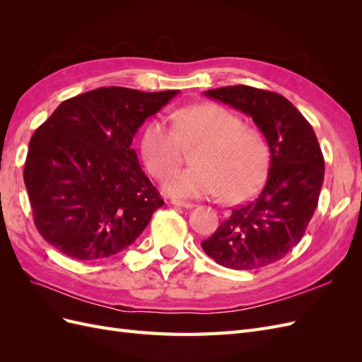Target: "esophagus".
Segmentation results:
<instances>
[{"instance_id": "esophagus-1", "label": "esophagus", "mask_w": 362, "mask_h": 362, "mask_svg": "<svg viewBox=\"0 0 362 362\" xmlns=\"http://www.w3.org/2000/svg\"><path fill=\"white\" fill-rule=\"evenodd\" d=\"M170 204L175 206H182V208H193L194 206L192 202H182V201H175V199H172Z\"/></svg>"}]
</instances>
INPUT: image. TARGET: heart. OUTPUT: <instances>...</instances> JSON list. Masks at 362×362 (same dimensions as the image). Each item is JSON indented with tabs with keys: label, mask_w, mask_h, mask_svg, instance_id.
Listing matches in <instances>:
<instances>
[{
	"label": "heart",
	"mask_w": 362,
	"mask_h": 362,
	"mask_svg": "<svg viewBox=\"0 0 362 362\" xmlns=\"http://www.w3.org/2000/svg\"><path fill=\"white\" fill-rule=\"evenodd\" d=\"M170 119L172 125L151 119L140 140L141 157L156 178L176 168L185 148H197L194 168L173 171L164 181L169 196L194 199L221 192V198L237 201L258 187L269 164L267 141L258 129L214 103L182 107Z\"/></svg>",
	"instance_id": "obj_1"
}]
</instances>
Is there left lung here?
Returning a JSON list of instances; mask_svg holds the SVG:
<instances>
[{
	"label": "left lung",
	"instance_id": "8db88e82",
	"mask_svg": "<svg viewBox=\"0 0 362 362\" xmlns=\"http://www.w3.org/2000/svg\"><path fill=\"white\" fill-rule=\"evenodd\" d=\"M250 116L270 148V168L259 193L233 211L201 243L217 264L255 270L298 245L319 204L325 160L311 124L287 98L250 86L206 90Z\"/></svg>",
	"mask_w": 362,
	"mask_h": 362
}]
</instances>
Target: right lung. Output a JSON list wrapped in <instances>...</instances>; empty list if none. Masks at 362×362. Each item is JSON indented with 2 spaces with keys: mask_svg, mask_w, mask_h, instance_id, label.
I'll return each instance as SVG.
<instances>
[{
  "mask_svg": "<svg viewBox=\"0 0 362 362\" xmlns=\"http://www.w3.org/2000/svg\"><path fill=\"white\" fill-rule=\"evenodd\" d=\"M178 90L100 87L63 101L33 134L24 182L39 234L62 254L116 255L164 201L141 170L133 137Z\"/></svg>",
  "mask_w": 362,
  "mask_h": 362,
  "instance_id": "right-lung-1",
  "label": "right lung"
}]
</instances>
